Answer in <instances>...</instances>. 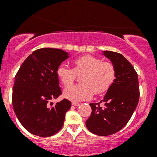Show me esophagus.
I'll return each mask as SVG.
<instances>
[{
    "label": "esophagus",
    "mask_w": 157,
    "mask_h": 157,
    "mask_svg": "<svg viewBox=\"0 0 157 157\" xmlns=\"http://www.w3.org/2000/svg\"><path fill=\"white\" fill-rule=\"evenodd\" d=\"M72 105H74V106H79V105H80V103H77V102H72Z\"/></svg>",
    "instance_id": "esophagus-1"
}]
</instances>
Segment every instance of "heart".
I'll return each instance as SVG.
<instances>
[{
    "instance_id": "1",
    "label": "heart",
    "mask_w": 157,
    "mask_h": 157,
    "mask_svg": "<svg viewBox=\"0 0 157 157\" xmlns=\"http://www.w3.org/2000/svg\"><path fill=\"white\" fill-rule=\"evenodd\" d=\"M85 72L81 78L82 84L73 85L64 90V97L72 102L89 100L93 96L104 93L109 89L116 76L114 66L109 62L93 55H86L74 61V68L66 65H60L57 69V75L64 86H69L77 74Z\"/></svg>"
}]
</instances>
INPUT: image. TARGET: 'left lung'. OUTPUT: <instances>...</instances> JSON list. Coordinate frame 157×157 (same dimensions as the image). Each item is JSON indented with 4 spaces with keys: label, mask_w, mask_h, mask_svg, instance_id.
Wrapping results in <instances>:
<instances>
[{
    "label": "left lung",
    "mask_w": 157,
    "mask_h": 157,
    "mask_svg": "<svg viewBox=\"0 0 157 157\" xmlns=\"http://www.w3.org/2000/svg\"><path fill=\"white\" fill-rule=\"evenodd\" d=\"M111 61L116 76L103 100L104 106L90 103L92 111L86 121L89 131L98 136H109L125 126L134 113L140 98L138 75L127 59L117 52L104 51Z\"/></svg>",
    "instance_id": "8db88e82"
}]
</instances>
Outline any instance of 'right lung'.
Masks as SVG:
<instances>
[{
	"label": "right lung",
	"mask_w": 157,
	"mask_h": 157,
	"mask_svg": "<svg viewBox=\"0 0 157 157\" xmlns=\"http://www.w3.org/2000/svg\"><path fill=\"white\" fill-rule=\"evenodd\" d=\"M68 53L59 48L35 50L24 60L15 75L12 105L17 119L29 132L48 137L62 128L71 103L63 99L51 101L62 94L57 69Z\"/></svg>",
	"instance_id": "1"
}]
</instances>
